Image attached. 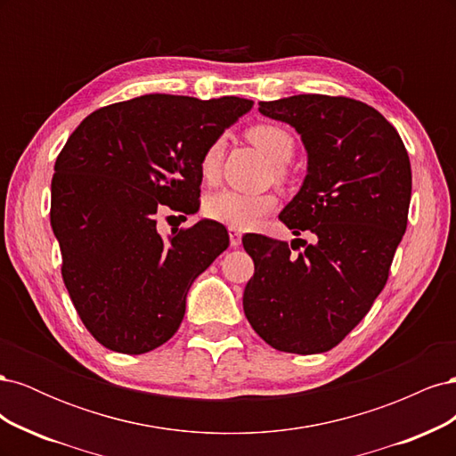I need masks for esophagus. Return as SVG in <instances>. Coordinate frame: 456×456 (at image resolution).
<instances>
[{"label": "esophagus", "instance_id": "1", "mask_svg": "<svg viewBox=\"0 0 456 456\" xmlns=\"http://www.w3.org/2000/svg\"><path fill=\"white\" fill-rule=\"evenodd\" d=\"M228 233H230V245L240 247L241 245V232L236 228H228Z\"/></svg>", "mask_w": 456, "mask_h": 456}]
</instances>
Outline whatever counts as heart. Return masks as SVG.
I'll use <instances>...</instances> for the list:
<instances>
[{
    "instance_id": "heart-1",
    "label": "heart",
    "mask_w": 456,
    "mask_h": 456,
    "mask_svg": "<svg viewBox=\"0 0 456 456\" xmlns=\"http://www.w3.org/2000/svg\"><path fill=\"white\" fill-rule=\"evenodd\" d=\"M249 139L258 150L265 151L270 161L275 165V173L281 175V165L289 163L295 154V139L287 129L273 126V123H258L247 131ZM224 136L216 139L205 148L200 171L205 181H215L220 173V163L224 156ZM278 205V198L273 194H243L238 190H220L211 194L203 203V213L207 218L216 220L236 230H249L272 213Z\"/></svg>"
}]
</instances>
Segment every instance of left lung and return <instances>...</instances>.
<instances>
[{"label":"left lung","mask_w":456,"mask_h":456,"mask_svg":"<svg viewBox=\"0 0 456 456\" xmlns=\"http://www.w3.org/2000/svg\"><path fill=\"white\" fill-rule=\"evenodd\" d=\"M285 121L308 151V173L280 218L291 245L243 236L255 273L243 310L256 335L289 354H322L360 323L388 281L407 228L411 163L402 136L375 108L329 94L258 102ZM302 240L307 249L295 254Z\"/></svg>","instance_id":"obj_1"}]
</instances>
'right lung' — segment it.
Segmentation results:
<instances>
[{"instance_id": "add662e5", "label": "right lung", "mask_w": 456, "mask_h": 456, "mask_svg": "<svg viewBox=\"0 0 456 456\" xmlns=\"http://www.w3.org/2000/svg\"><path fill=\"white\" fill-rule=\"evenodd\" d=\"M251 108L240 96L144 94L96 110L66 141L51 226L77 315L108 350L136 355L167 342L191 283L226 251L228 232L215 220L163 240L156 215L163 205L200 209L205 148Z\"/></svg>"}]
</instances>
